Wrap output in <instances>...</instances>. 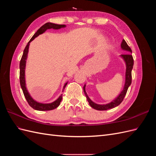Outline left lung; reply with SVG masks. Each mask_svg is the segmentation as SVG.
I'll use <instances>...</instances> for the list:
<instances>
[{
	"label": "left lung",
	"mask_w": 156,
	"mask_h": 156,
	"mask_svg": "<svg viewBox=\"0 0 156 156\" xmlns=\"http://www.w3.org/2000/svg\"><path fill=\"white\" fill-rule=\"evenodd\" d=\"M121 48L124 51H127V53H129L120 55V56L124 59V62L126 63V80H125L124 87L123 90H122V91L121 92V93L119 95V96H117V98H116L114 100L112 101L110 103H107V104H103V105L97 104V103L93 102L88 96L87 93L86 92V90H85L86 84H84V86L83 87V91L87 98V101L89 103V105H90L93 108H94V109H96L98 111H106L108 109H110V108H115V107H117L118 105H119L122 103V101H123L124 98L127 93V89H128L129 87L131 85V71H132V69H133V56H132V55L130 53L131 52V53H132V51H131V48L128 46V45L127 44V43L124 40H123L122 41Z\"/></svg>",
	"instance_id": "obj_1"
}]
</instances>
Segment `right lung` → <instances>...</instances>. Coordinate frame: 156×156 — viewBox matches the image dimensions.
Segmentation results:
<instances>
[{
	"label": "right lung",
	"instance_id": "obj_1",
	"mask_svg": "<svg viewBox=\"0 0 156 156\" xmlns=\"http://www.w3.org/2000/svg\"><path fill=\"white\" fill-rule=\"evenodd\" d=\"M66 27V26L65 25H57V24H55V23H45V24H44L43 26H41L40 29L37 30V32L34 34V36L32 37V38L29 41V43L27 44L24 51H23V56H22L21 61H20V84H21V87L22 88L23 92V94H24V96L26 98L28 103H29V105L32 108H33L35 110H37V111H50V110L55 109V108H56V107H58L59 106L61 101H62V94H61L57 100H56L55 101L50 103H39V102L35 101L34 99H33L30 96V94L29 93V92H28L27 89L26 83H25V66H26V62H27L28 53H29V48L30 43L33 40H34L35 37L38 36L40 34H43V33L45 32L48 29H53L57 30V29H61V28H64ZM67 83H65L63 88H65Z\"/></svg>",
	"mask_w": 156,
	"mask_h": 156
}]
</instances>
